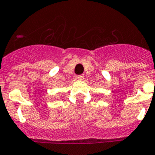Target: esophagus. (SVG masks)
I'll return each mask as SVG.
<instances>
[{"label": "esophagus", "mask_w": 155, "mask_h": 155, "mask_svg": "<svg viewBox=\"0 0 155 155\" xmlns=\"http://www.w3.org/2000/svg\"><path fill=\"white\" fill-rule=\"evenodd\" d=\"M77 79H78V80L82 81L83 79H84V75H78V76H77Z\"/></svg>", "instance_id": "obj_1"}]
</instances>
